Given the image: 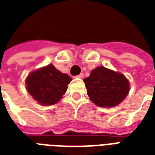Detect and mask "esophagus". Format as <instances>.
Instances as JSON below:
<instances>
[{"mask_svg": "<svg viewBox=\"0 0 155 155\" xmlns=\"http://www.w3.org/2000/svg\"><path fill=\"white\" fill-rule=\"evenodd\" d=\"M76 77L77 78H81V79H82V78L84 77V74L83 73H81L80 74H78V75H76Z\"/></svg>", "mask_w": 155, "mask_h": 155, "instance_id": "34e87169", "label": "esophagus"}]
</instances>
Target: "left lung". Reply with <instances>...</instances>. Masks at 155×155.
<instances>
[{
  "label": "left lung",
  "instance_id": "left-lung-1",
  "mask_svg": "<svg viewBox=\"0 0 155 155\" xmlns=\"http://www.w3.org/2000/svg\"><path fill=\"white\" fill-rule=\"evenodd\" d=\"M87 94L97 106L110 108L120 104L130 91V83L121 73L99 66L84 80Z\"/></svg>",
  "mask_w": 155,
  "mask_h": 155
}]
</instances>
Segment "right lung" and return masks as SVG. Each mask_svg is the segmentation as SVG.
<instances>
[{
    "instance_id": "add662e5",
    "label": "right lung",
    "mask_w": 155,
    "mask_h": 155,
    "mask_svg": "<svg viewBox=\"0 0 155 155\" xmlns=\"http://www.w3.org/2000/svg\"><path fill=\"white\" fill-rule=\"evenodd\" d=\"M72 81L50 64L30 73L26 80V90L33 99L41 105L57 103L66 92L68 84Z\"/></svg>"
}]
</instances>
